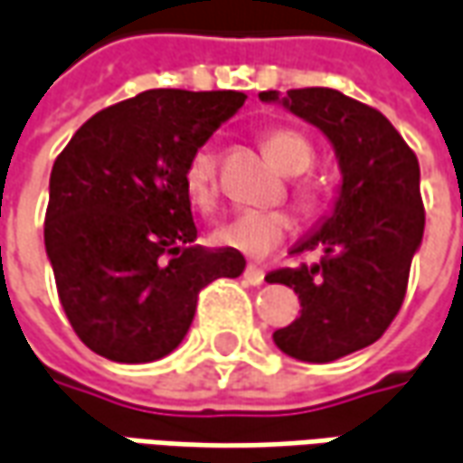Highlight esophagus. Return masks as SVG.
Returning <instances> with one entry per match:
<instances>
[{
	"mask_svg": "<svg viewBox=\"0 0 463 463\" xmlns=\"http://www.w3.org/2000/svg\"><path fill=\"white\" fill-rule=\"evenodd\" d=\"M243 276H245V281H248L250 286H260L263 284V279H266L263 269H258V266H253V263H248V266H245Z\"/></svg>",
	"mask_w": 463,
	"mask_h": 463,
	"instance_id": "esophagus-1",
	"label": "esophagus"
}]
</instances>
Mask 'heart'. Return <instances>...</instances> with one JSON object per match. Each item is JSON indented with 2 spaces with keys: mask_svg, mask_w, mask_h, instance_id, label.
<instances>
[{
  "mask_svg": "<svg viewBox=\"0 0 463 463\" xmlns=\"http://www.w3.org/2000/svg\"><path fill=\"white\" fill-rule=\"evenodd\" d=\"M263 149L271 156V162L286 175H301L314 165V146L311 141L288 126H276L263 134ZM184 187L190 194L192 205L207 207L218 200V156L210 146H197L184 166ZM297 200L304 207L314 205L317 194L311 184H298ZM294 222L284 210H245L232 215L231 220L220 222L213 241L220 248H228L243 256L260 258L271 253L276 245L284 243Z\"/></svg>",
  "mask_w": 463,
  "mask_h": 463,
  "instance_id": "b5f03b06",
  "label": "heart"
}]
</instances>
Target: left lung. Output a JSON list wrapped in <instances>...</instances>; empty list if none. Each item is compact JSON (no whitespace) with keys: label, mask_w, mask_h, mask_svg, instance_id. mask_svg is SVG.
<instances>
[{"label":"left lung","mask_w":463,"mask_h":463,"mask_svg":"<svg viewBox=\"0 0 463 463\" xmlns=\"http://www.w3.org/2000/svg\"><path fill=\"white\" fill-rule=\"evenodd\" d=\"M281 100L322 128L342 169L335 213L291 250H322L317 263L279 269L266 279L294 288L301 317L273 342L301 363H332L383 337L401 311L411 260L423 241L426 210L413 149L383 113L332 88H294Z\"/></svg>","instance_id":"left-lung-1"}]
</instances>
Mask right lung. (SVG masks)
I'll use <instances>...</instances> for the list:
<instances>
[{"mask_svg": "<svg viewBox=\"0 0 463 463\" xmlns=\"http://www.w3.org/2000/svg\"><path fill=\"white\" fill-rule=\"evenodd\" d=\"M245 103L238 90L154 88L90 116L50 175L45 248L75 335L113 363H154L184 339L197 297L243 253L194 245L184 166Z\"/></svg>", "mask_w": 463, "mask_h": 463, "instance_id": "add662e5", "label": "right lung"}]
</instances>
